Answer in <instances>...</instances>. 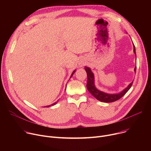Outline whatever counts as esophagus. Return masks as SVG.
I'll return each instance as SVG.
<instances>
[{
    "mask_svg": "<svg viewBox=\"0 0 151 151\" xmlns=\"http://www.w3.org/2000/svg\"><path fill=\"white\" fill-rule=\"evenodd\" d=\"M86 61H85V60H81L80 61H79V66H80V67H83V66H85V64H86Z\"/></svg>",
    "mask_w": 151,
    "mask_h": 151,
    "instance_id": "1",
    "label": "esophagus"
}]
</instances>
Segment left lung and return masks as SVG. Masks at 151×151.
Instances as JSON below:
<instances>
[{"label": "left lung", "mask_w": 151, "mask_h": 151, "mask_svg": "<svg viewBox=\"0 0 151 151\" xmlns=\"http://www.w3.org/2000/svg\"><path fill=\"white\" fill-rule=\"evenodd\" d=\"M133 52H134V53L136 55V48H135V46L134 45V44H133ZM85 70L87 74V90L97 100H98L100 101H102V102L112 103V102H114V101H115L119 100L122 96H124L129 90H130V88L132 87V85L133 82V81L132 82H131L125 89H124L120 93H114V94H109V93L101 91L98 90L96 87L94 75L90 68L85 66ZM134 70V72L136 73V67H135Z\"/></svg>", "instance_id": "1"}]
</instances>
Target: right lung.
<instances>
[{
  "label": "right lung",
  "mask_w": 151,
  "mask_h": 151,
  "mask_svg": "<svg viewBox=\"0 0 151 151\" xmlns=\"http://www.w3.org/2000/svg\"><path fill=\"white\" fill-rule=\"evenodd\" d=\"M75 72H76V70H74V71H73V72H72V75H71V76H70V78H72V76H73V74H74V73H75ZM58 100H57V101H56V102H55V103H52V104H51V105H48V106H45V107H50V106H54V105H55V104H57V102H58Z\"/></svg>",
  "instance_id": "1"
}]
</instances>
